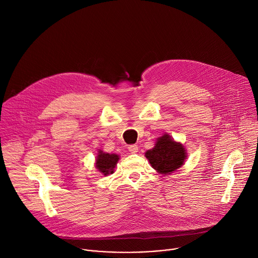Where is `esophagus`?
I'll return each instance as SVG.
<instances>
[{
	"label": "esophagus",
	"mask_w": 258,
	"mask_h": 258,
	"mask_svg": "<svg viewBox=\"0 0 258 258\" xmlns=\"http://www.w3.org/2000/svg\"><path fill=\"white\" fill-rule=\"evenodd\" d=\"M128 150H130L131 153L135 154V153H137L139 151V148H138L137 145H131V146H128Z\"/></svg>",
	"instance_id": "34e87169"
}]
</instances>
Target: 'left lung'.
Segmentation results:
<instances>
[{"label": "left lung", "instance_id": "obj_1", "mask_svg": "<svg viewBox=\"0 0 258 258\" xmlns=\"http://www.w3.org/2000/svg\"><path fill=\"white\" fill-rule=\"evenodd\" d=\"M145 157L158 173L167 175L185 164L187 151L181 143L164 134L156 139L155 146L145 153Z\"/></svg>", "mask_w": 258, "mask_h": 258}]
</instances>
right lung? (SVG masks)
Returning a JSON list of instances; mask_svg holds the SVG:
<instances>
[{"label": "right lung", "mask_w": 258, "mask_h": 258, "mask_svg": "<svg viewBox=\"0 0 258 258\" xmlns=\"http://www.w3.org/2000/svg\"><path fill=\"white\" fill-rule=\"evenodd\" d=\"M119 155L117 154H110L106 153L99 149L98 154L96 156V162L95 166L98 169V171L103 175H109L114 172V169L118 163Z\"/></svg>", "instance_id": "1"}]
</instances>
